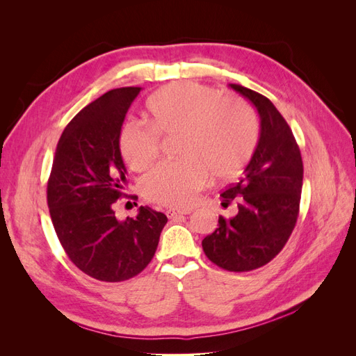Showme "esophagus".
Instances as JSON below:
<instances>
[{"label":"esophagus","instance_id":"1","mask_svg":"<svg viewBox=\"0 0 356 356\" xmlns=\"http://www.w3.org/2000/svg\"><path fill=\"white\" fill-rule=\"evenodd\" d=\"M190 212H191V209H168L166 215L169 220H175V218L181 217V215H187Z\"/></svg>","mask_w":356,"mask_h":356}]
</instances>
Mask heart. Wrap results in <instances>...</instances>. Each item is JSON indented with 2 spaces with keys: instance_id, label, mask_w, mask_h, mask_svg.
<instances>
[{
  "instance_id": "obj_1",
  "label": "heart",
  "mask_w": 356,
  "mask_h": 356,
  "mask_svg": "<svg viewBox=\"0 0 356 356\" xmlns=\"http://www.w3.org/2000/svg\"><path fill=\"white\" fill-rule=\"evenodd\" d=\"M149 124L127 122L120 149L134 170L154 163L159 135L179 134V161L160 163L144 178L148 200L182 208L195 200L208 181L229 178L245 166L258 141V120L243 101L221 98L217 89L199 83H178L159 90L148 101Z\"/></svg>"
}]
</instances>
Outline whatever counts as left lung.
Returning <instances> with one entry per match:
<instances>
[{
    "label": "left lung",
    "instance_id": "obj_1",
    "mask_svg": "<svg viewBox=\"0 0 356 356\" xmlns=\"http://www.w3.org/2000/svg\"><path fill=\"white\" fill-rule=\"evenodd\" d=\"M230 88L260 115V138L238 182L221 193L238 213L218 218V229L202 241L209 260L224 270L250 272L281 252L293 233L303 187V161L285 118L266 96L239 84Z\"/></svg>",
    "mask_w": 356,
    "mask_h": 356
}]
</instances>
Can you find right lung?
<instances>
[{
    "instance_id": "obj_1",
    "label": "right lung",
    "mask_w": 356,
    "mask_h": 356,
    "mask_svg": "<svg viewBox=\"0 0 356 356\" xmlns=\"http://www.w3.org/2000/svg\"><path fill=\"white\" fill-rule=\"evenodd\" d=\"M141 88L104 93L63 131L47 182L53 227L70 260L104 282L127 281L152 261L165 213L141 207L135 218L117 220L114 204L127 184L120 132Z\"/></svg>"
}]
</instances>
